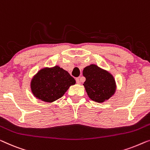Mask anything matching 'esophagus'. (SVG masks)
<instances>
[{
  "mask_svg": "<svg viewBox=\"0 0 150 150\" xmlns=\"http://www.w3.org/2000/svg\"><path fill=\"white\" fill-rule=\"evenodd\" d=\"M76 83H77L78 84H80V80L79 78H77V79H76Z\"/></svg>",
  "mask_w": 150,
  "mask_h": 150,
  "instance_id": "esophagus-1",
  "label": "esophagus"
}]
</instances>
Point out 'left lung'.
Here are the masks:
<instances>
[{"instance_id":"left-lung-1","label":"left lung","mask_w":150,"mask_h":150,"mask_svg":"<svg viewBox=\"0 0 150 150\" xmlns=\"http://www.w3.org/2000/svg\"><path fill=\"white\" fill-rule=\"evenodd\" d=\"M82 74L86 78L83 85L91 100L103 103L114 95L116 81L108 71L95 64H91L84 68Z\"/></svg>"}]
</instances>
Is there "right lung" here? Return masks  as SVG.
Returning a JSON list of instances; mask_svg holds the SVG:
<instances>
[{
  "label": "right lung",
  "instance_id": "1",
  "mask_svg": "<svg viewBox=\"0 0 150 150\" xmlns=\"http://www.w3.org/2000/svg\"><path fill=\"white\" fill-rule=\"evenodd\" d=\"M76 80L59 66L40 69L32 77L30 88L36 99L52 103L61 98Z\"/></svg>",
  "mask_w": 150,
  "mask_h": 150
}]
</instances>
